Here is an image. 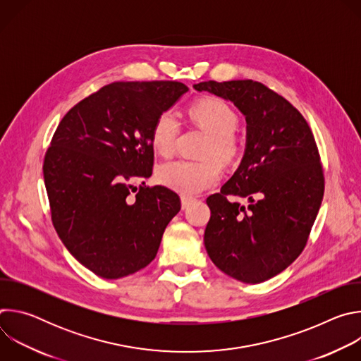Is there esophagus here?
Segmentation results:
<instances>
[{
    "label": "esophagus",
    "instance_id": "esophagus-1",
    "mask_svg": "<svg viewBox=\"0 0 361 361\" xmlns=\"http://www.w3.org/2000/svg\"><path fill=\"white\" fill-rule=\"evenodd\" d=\"M192 202V197L188 195H181V207L185 210L188 209V205Z\"/></svg>",
    "mask_w": 361,
    "mask_h": 361
}]
</instances>
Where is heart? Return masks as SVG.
I'll use <instances>...</instances> for the list:
<instances>
[{
	"instance_id": "1",
	"label": "heart",
	"mask_w": 361,
	"mask_h": 361,
	"mask_svg": "<svg viewBox=\"0 0 361 361\" xmlns=\"http://www.w3.org/2000/svg\"><path fill=\"white\" fill-rule=\"evenodd\" d=\"M191 116L212 135L207 156H216L221 160L233 159L237 149L233 134L238 127V116L228 102L219 97L202 98L191 107ZM180 121L176 111H163L151 130L152 148L161 156H170L174 151ZM157 177L166 187L192 195L214 185L221 177V167L216 160H174L161 164Z\"/></svg>"
}]
</instances>
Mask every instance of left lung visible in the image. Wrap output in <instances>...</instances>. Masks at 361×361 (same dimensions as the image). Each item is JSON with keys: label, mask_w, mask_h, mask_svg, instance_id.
Listing matches in <instances>:
<instances>
[{"label": "left lung", "mask_w": 361, "mask_h": 361, "mask_svg": "<svg viewBox=\"0 0 361 361\" xmlns=\"http://www.w3.org/2000/svg\"><path fill=\"white\" fill-rule=\"evenodd\" d=\"M192 87L231 101L247 123L238 169L207 198L212 217L205 250L227 276L263 283L301 254L320 210L324 176L314 135L290 102L262 82L204 81Z\"/></svg>", "instance_id": "1"}]
</instances>
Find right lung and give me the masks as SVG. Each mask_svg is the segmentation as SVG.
<instances>
[{
  "label": "right lung",
  "mask_w": 361,
  "mask_h": 361,
  "mask_svg": "<svg viewBox=\"0 0 361 361\" xmlns=\"http://www.w3.org/2000/svg\"><path fill=\"white\" fill-rule=\"evenodd\" d=\"M187 91L177 81L109 84L74 106L51 140L42 171L53 224L98 277L116 280L148 266L181 209L163 185L130 194L134 180L151 176L154 123Z\"/></svg>",
  "instance_id": "add662e5"
}]
</instances>
